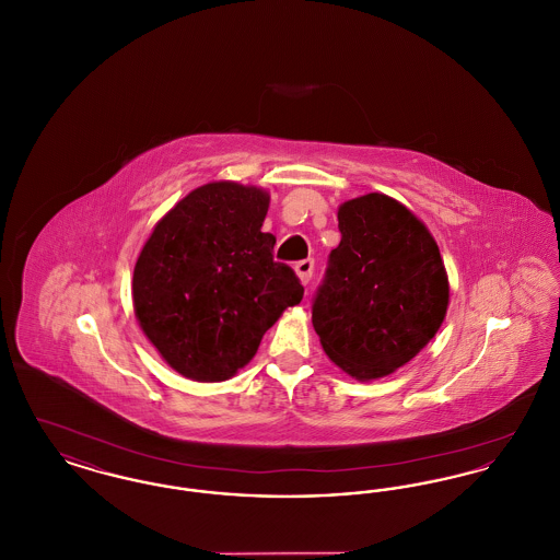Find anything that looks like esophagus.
Segmentation results:
<instances>
[{"instance_id": "34e87169", "label": "esophagus", "mask_w": 560, "mask_h": 560, "mask_svg": "<svg viewBox=\"0 0 560 560\" xmlns=\"http://www.w3.org/2000/svg\"><path fill=\"white\" fill-rule=\"evenodd\" d=\"M295 275H298V279H300V283H308L311 281V277H313V270H315V260H311V258H306V260H300L298 265H295Z\"/></svg>"}]
</instances>
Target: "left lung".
I'll list each match as a JSON object with an SVG mask.
<instances>
[{
  "instance_id": "obj_1",
  "label": "left lung",
  "mask_w": 560,
  "mask_h": 560,
  "mask_svg": "<svg viewBox=\"0 0 560 560\" xmlns=\"http://www.w3.org/2000/svg\"><path fill=\"white\" fill-rule=\"evenodd\" d=\"M331 249L313 302L325 354L350 377L370 382L409 363L439 331L450 279L427 224L400 201L368 192L338 208Z\"/></svg>"
}]
</instances>
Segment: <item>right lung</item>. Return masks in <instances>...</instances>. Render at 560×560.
Wrapping results in <instances>:
<instances>
[{"mask_svg": "<svg viewBox=\"0 0 560 560\" xmlns=\"http://www.w3.org/2000/svg\"><path fill=\"white\" fill-rule=\"evenodd\" d=\"M270 195L231 180L190 190L155 224L133 267V315L161 359L195 382H224L304 288L272 260Z\"/></svg>", "mask_w": 560, "mask_h": 560, "instance_id": "obj_1", "label": "right lung"}]
</instances>
